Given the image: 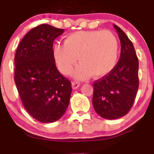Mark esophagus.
Segmentation results:
<instances>
[{
	"mask_svg": "<svg viewBox=\"0 0 154 154\" xmlns=\"http://www.w3.org/2000/svg\"><path fill=\"white\" fill-rule=\"evenodd\" d=\"M71 85H72V88H73L74 90H75V89H77V88L80 87V83L74 82H74H72Z\"/></svg>",
	"mask_w": 154,
	"mask_h": 154,
	"instance_id": "obj_1",
	"label": "esophagus"
}]
</instances>
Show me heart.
<instances>
[{"label": "heart", "mask_w": 154, "mask_h": 154, "mask_svg": "<svg viewBox=\"0 0 154 154\" xmlns=\"http://www.w3.org/2000/svg\"><path fill=\"white\" fill-rule=\"evenodd\" d=\"M118 41L109 30H80L66 37L64 44L54 47V57L58 69L67 75L78 60L81 64L74 77L84 80L92 74L100 77L107 74L116 65Z\"/></svg>", "instance_id": "1"}]
</instances>
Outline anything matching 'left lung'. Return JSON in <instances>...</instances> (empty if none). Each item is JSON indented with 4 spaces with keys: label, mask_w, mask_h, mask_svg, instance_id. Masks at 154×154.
Instances as JSON below:
<instances>
[{
    "label": "left lung",
    "mask_w": 154,
    "mask_h": 154,
    "mask_svg": "<svg viewBox=\"0 0 154 154\" xmlns=\"http://www.w3.org/2000/svg\"><path fill=\"white\" fill-rule=\"evenodd\" d=\"M120 41V57L111 71L94 81L93 105L103 118L114 120L130 111L139 87V62L133 43L116 24Z\"/></svg>",
    "instance_id": "left-lung-1"
}]
</instances>
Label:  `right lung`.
Segmentation results:
<instances>
[{
    "label": "right lung",
    "mask_w": 154,
    "mask_h": 154,
    "mask_svg": "<svg viewBox=\"0 0 154 154\" xmlns=\"http://www.w3.org/2000/svg\"><path fill=\"white\" fill-rule=\"evenodd\" d=\"M64 30L41 24L24 36L14 57V81L27 113L41 123H52L64 114L71 83L58 71L53 44Z\"/></svg>",
    "instance_id": "right-lung-1"
}]
</instances>
